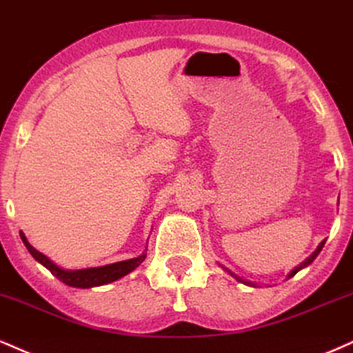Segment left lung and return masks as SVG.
<instances>
[{"instance_id": "8db88e82", "label": "left lung", "mask_w": 353, "mask_h": 353, "mask_svg": "<svg viewBox=\"0 0 353 353\" xmlns=\"http://www.w3.org/2000/svg\"><path fill=\"white\" fill-rule=\"evenodd\" d=\"M324 244H325V239H324V241H322L321 244H319V246H317V250H316V251H314V252H312V254H310V256H309V258L304 261V263H301V264H299V266H297L296 269H292V271H291V272H289L288 279H289V277L296 276V274H297V271H301V269L307 268V266H309V264H310V263H312V261L317 258V256H319V252H321V251H322V248H324ZM223 269H225V271H228V272H230V274H231V276H233L236 281H239V283H243V284H246V285H251V288H256V284H254V283H251V281H246V279H243V277L236 276V274H234V272H231V271H230V269H226V268H223Z\"/></svg>"}]
</instances>
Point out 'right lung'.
I'll return each mask as SVG.
<instances>
[{
    "instance_id": "1",
    "label": "right lung",
    "mask_w": 353,
    "mask_h": 353,
    "mask_svg": "<svg viewBox=\"0 0 353 353\" xmlns=\"http://www.w3.org/2000/svg\"><path fill=\"white\" fill-rule=\"evenodd\" d=\"M21 239H23L24 246L28 248V251L31 252V256L34 258L37 263H41L46 269L52 272L61 283L70 285V288H95V285H103L114 283V281L120 279V277L127 276L128 272L134 271L135 268H139L140 264L143 263L147 254L142 252V256L134 259H127V261H120V263H114V264H107V266H101V268H89V269H77V271H69V269H62L57 266L56 263H52L48 256H44L43 252H39L31 244L28 243L26 236H24L23 231L19 233Z\"/></svg>"
}]
</instances>
